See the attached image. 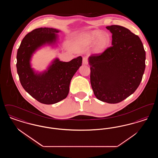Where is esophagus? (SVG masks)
Returning a JSON list of instances; mask_svg holds the SVG:
<instances>
[{"label":"esophagus","mask_w":158,"mask_h":158,"mask_svg":"<svg viewBox=\"0 0 158 158\" xmlns=\"http://www.w3.org/2000/svg\"><path fill=\"white\" fill-rule=\"evenodd\" d=\"M83 64H88V58L87 57L85 56L83 57Z\"/></svg>","instance_id":"34e87169"}]
</instances>
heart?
Returning a JSON list of instances; mask_svg holds the SVG:
<instances>
[{"label":"heart","instance_id":"1","mask_svg":"<svg viewBox=\"0 0 158 158\" xmlns=\"http://www.w3.org/2000/svg\"><path fill=\"white\" fill-rule=\"evenodd\" d=\"M87 40L89 43L94 44L95 51L97 53H101L106 49L111 43V38L109 34L102 33L100 31H93L87 36Z\"/></svg>","mask_w":158,"mask_h":158}]
</instances>
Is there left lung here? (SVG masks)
Listing matches in <instances>:
<instances>
[{"label": "left lung", "mask_w": 158, "mask_h": 158, "mask_svg": "<svg viewBox=\"0 0 158 158\" xmlns=\"http://www.w3.org/2000/svg\"><path fill=\"white\" fill-rule=\"evenodd\" d=\"M112 46L88 58L90 84L99 100L109 104L121 102L133 94L142 81L146 53L140 38L127 28L111 25Z\"/></svg>", "instance_id": "left-lung-1"}]
</instances>
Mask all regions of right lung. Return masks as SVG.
Listing matches in <instances>:
<instances>
[{
	"label": "right lung",
	"mask_w": 158,
	"mask_h": 158,
	"mask_svg": "<svg viewBox=\"0 0 158 158\" xmlns=\"http://www.w3.org/2000/svg\"><path fill=\"white\" fill-rule=\"evenodd\" d=\"M60 31L53 28H39L23 38L17 52L16 68L23 89L32 97L44 104H53L67 97L73 76L82 66V57L64 62L53 60L47 70L36 72L31 67L33 54L41 47L57 44Z\"/></svg>",
	"instance_id": "1"
}]
</instances>
